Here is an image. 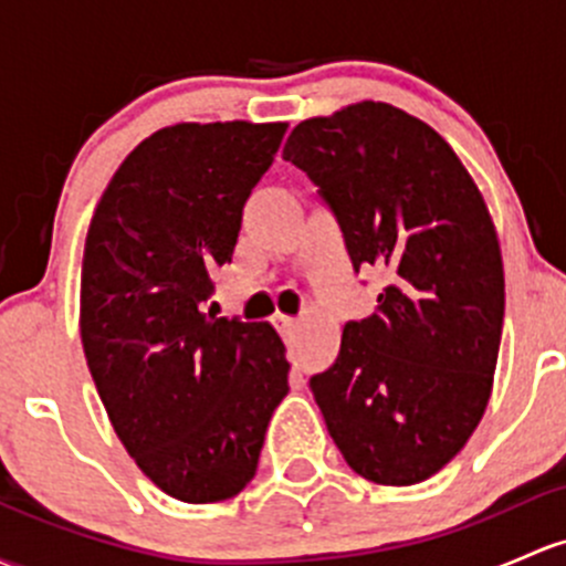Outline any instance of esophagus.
I'll use <instances>...</instances> for the list:
<instances>
[{
	"label": "esophagus",
	"mask_w": 566,
	"mask_h": 566,
	"mask_svg": "<svg viewBox=\"0 0 566 566\" xmlns=\"http://www.w3.org/2000/svg\"><path fill=\"white\" fill-rule=\"evenodd\" d=\"M273 319H276V325H279V328H282V331H295V328H298V319H295V317H287V314H276V317H273Z\"/></svg>",
	"instance_id": "obj_1"
}]
</instances>
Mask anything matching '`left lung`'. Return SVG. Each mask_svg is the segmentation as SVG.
Returning a JSON list of instances; mask_svg holds the SVG:
<instances>
[{
	"label": "left lung",
	"instance_id": "obj_1",
	"mask_svg": "<svg viewBox=\"0 0 566 566\" xmlns=\"http://www.w3.org/2000/svg\"><path fill=\"white\" fill-rule=\"evenodd\" d=\"M284 159L328 200L353 265L390 273L312 377L314 401L360 478L423 483L461 453L493 388L504 268L483 195L437 129L374 99L301 122Z\"/></svg>",
	"mask_w": 566,
	"mask_h": 566
}]
</instances>
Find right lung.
<instances>
[{"label": "right lung", "mask_w": 566, "mask_h": 566, "mask_svg": "<svg viewBox=\"0 0 566 566\" xmlns=\"http://www.w3.org/2000/svg\"><path fill=\"white\" fill-rule=\"evenodd\" d=\"M284 122H181L127 154L94 208L81 265V342L113 431L187 504L233 499L258 472L287 396L273 325L203 312L233 260L243 203Z\"/></svg>", "instance_id": "obj_1"}]
</instances>
